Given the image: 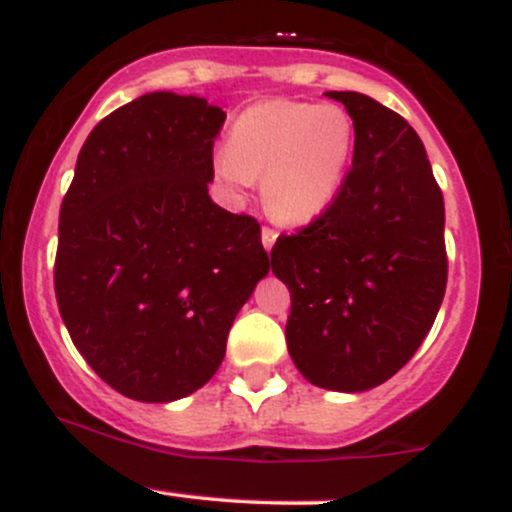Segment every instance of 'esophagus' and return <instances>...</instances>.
Wrapping results in <instances>:
<instances>
[{
	"label": "esophagus",
	"instance_id": "1",
	"mask_svg": "<svg viewBox=\"0 0 512 512\" xmlns=\"http://www.w3.org/2000/svg\"><path fill=\"white\" fill-rule=\"evenodd\" d=\"M276 238H279V233L274 231V228H269V226H264L262 228V245H264V250H272L274 248V243H276Z\"/></svg>",
	"mask_w": 512,
	"mask_h": 512
}]
</instances>
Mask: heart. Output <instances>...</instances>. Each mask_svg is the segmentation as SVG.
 Returning a JSON list of instances; mask_svg holds the SVG:
<instances>
[{
    "label": "heart",
    "instance_id": "1",
    "mask_svg": "<svg viewBox=\"0 0 512 512\" xmlns=\"http://www.w3.org/2000/svg\"><path fill=\"white\" fill-rule=\"evenodd\" d=\"M356 146L349 110L337 103L262 101L228 129L214 158L219 178L243 190L262 178V202L276 221L301 226L332 207Z\"/></svg>",
    "mask_w": 512,
    "mask_h": 512
}]
</instances>
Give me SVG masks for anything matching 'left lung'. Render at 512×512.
<instances>
[{
    "instance_id": "obj_1",
    "label": "left lung",
    "mask_w": 512,
    "mask_h": 512,
    "mask_svg": "<svg viewBox=\"0 0 512 512\" xmlns=\"http://www.w3.org/2000/svg\"><path fill=\"white\" fill-rule=\"evenodd\" d=\"M354 117L356 146L332 207L279 236L272 272L289 286V354L317 387L385 383L436 320L448 284L445 204L419 134L395 110L330 91Z\"/></svg>"
}]
</instances>
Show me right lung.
Listing matches in <instances>:
<instances>
[{"label": "right lung", "mask_w": 512, "mask_h": 512, "mask_svg": "<svg viewBox=\"0 0 512 512\" xmlns=\"http://www.w3.org/2000/svg\"><path fill=\"white\" fill-rule=\"evenodd\" d=\"M223 120L204 98L146 93L93 127L62 199L60 315L129 399L173 402L209 383L269 272L257 219L209 197Z\"/></svg>", "instance_id": "add662e5"}]
</instances>
